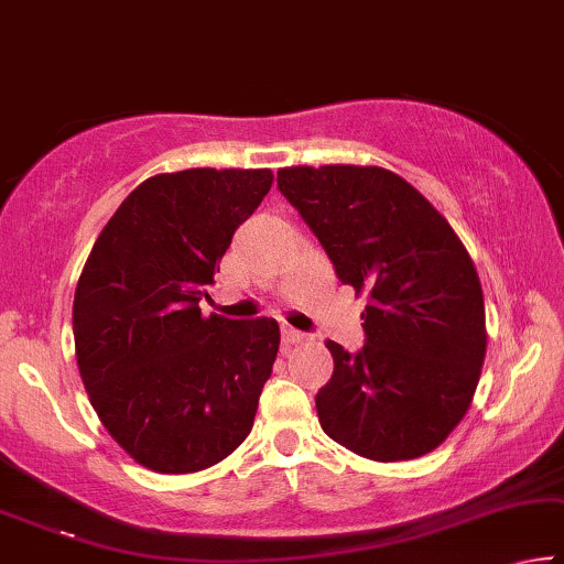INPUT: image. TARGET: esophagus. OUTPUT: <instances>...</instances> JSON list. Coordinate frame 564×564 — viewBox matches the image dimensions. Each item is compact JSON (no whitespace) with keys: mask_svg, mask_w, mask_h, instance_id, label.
I'll list each match as a JSON object with an SVG mask.
<instances>
[{"mask_svg":"<svg viewBox=\"0 0 564 564\" xmlns=\"http://www.w3.org/2000/svg\"><path fill=\"white\" fill-rule=\"evenodd\" d=\"M302 335L300 330H294V327H290V325H282V345H284V350L288 348H292V345H297V343H302Z\"/></svg>","mask_w":564,"mask_h":564,"instance_id":"1","label":"esophagus"}]
</instances>
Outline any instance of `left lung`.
<instances>
[{
    "label": "left lung",
    "mask_w": 564,
    "mask_h": 564,
    "mask_svg": "<svg viewBox=\"0 0 564 564\" xmlns=\"http://www.w3.org/2000/svg\"><path fill=\"white\" fill-rule=\"evenodd\" d=\"M276 188L337 280L370 292L366 345L327 340L335 370L315 395L319 426L372 462L433 452L469 411L487 352L481 282L462 239L386 169H280Z\"/></svg>",
    "instance_id": "left-lung-1"
}]
</instances>
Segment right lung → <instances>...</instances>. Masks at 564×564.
Instances as JSON below:
<instances>
[{
	"label": "right lung",
	"mask_w": 564,
	"mask_h": 564,
	"mask_svg": "<svg viewBox=\"0 0 564 564\" xmlns=\"http://www.w3.org/2000/svg\"><path fill=\"white\" fill-rule=\"evenodd\" d=\"M272 171L188 169L131 192L73 302L77 368L102 426L138 464L192 474L249 436L280 348L272 317H202L234 231Z\"/></svg>",
	"instance_id": "add662e5"
}]
</instances>
